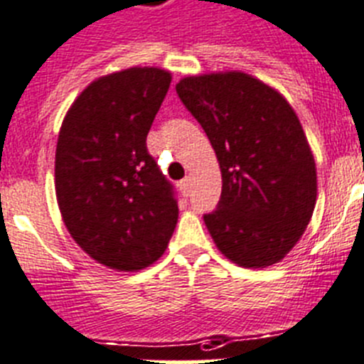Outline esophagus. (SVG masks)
<instances>
[{"label": "esophagus", "instance_id": "esophagus-1", "mask_svg": "<svg viewBox=\"0 0 364 364\" xmlns=\"http://www.w3.org/2000/svg\"><path fill=\"white\" fill-rule=\"evenodd\" d=\"M179 188H181L183 196H190V190H192V179L185 178L179 181Z\"/></svg>", "mask_w": 364, "mask_h": 364}]
</instances>
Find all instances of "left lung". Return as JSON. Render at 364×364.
Here are the masks:
<instances>
[{
	"label": "left lung",
	"mask_w": 364,
	"mask_h": 364,
	"mask_svg": "<svg viewBox=\"0 0 364 364\" xmlns=\"http://www.w3.org/2000/svg\"><path fill=\"white\" fill-rule=\"evenodd\" d=\"M176 92L214 146L223 188L205 225L239 267L279 263L299 241L317 198L316 161L277 90L245 72L183 77Z\"/></svg>",
	"instance_id": "left-lung-1"
}]
</instances>
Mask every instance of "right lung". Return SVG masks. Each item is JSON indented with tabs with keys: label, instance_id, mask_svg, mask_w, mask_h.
<instances>
[{
	"label": "right lung",
	"instance_id": "obj_1",
	"mask_svg": "<svg viewBox=\"0 0 364 364\" xmlns=\"http://www.w3.org/2000/svg\"><path fill=\"white\" fill-rule=\"evenodd\" d=\"M170 72L132 67L92 81L55 146V198L72 239L97 263L134 272L159 259L178 223L174 186L146 150Z\"/></svg>",
	"mask_w": 364,
	"mask_h": 364
}]
</instances>
